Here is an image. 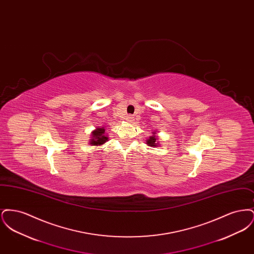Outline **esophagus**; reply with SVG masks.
<instances>
[{
	"label": "esophagus",
	"mask_w": 254,
	"mask_h": 254,
	"mask_svg": "<svg viewBox=\"0 0 254 254\" xmlns=\"http://www.w3.org/2000/svg\"><path fill=\"white\" fill-rule=\"evenodd\" d=\"M133 119H134V118H133L131 115H128V116H127V121L128 122V123H132Z\"/></svg>",
	"instance_id": "esophagus-1"
}]
</instances>
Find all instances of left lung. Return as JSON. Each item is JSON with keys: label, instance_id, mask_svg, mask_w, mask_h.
<instances>
[{"label": "left lung", "instance_id": "8db88e82", "mask_svg": "<svg viewBox=\"0 0 254 254\" xmlns=\"http://www.w3.org/2000/svg\"><path fill=\"white\" fill-rule=\"evenodd\" d=\"M153 135H151L148 139H146V141H145V144L148 145V146H151V147H154V146H159V142H158V137L155 135L156 134V131H153L152 132Z\"/></svg>", "mask_w": 254, "mask_h": 254}]
</instances>
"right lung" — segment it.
<instances>
[{"instance_id": "add662e5", "label": "right lung", "mask_w": 254, "mask_h": 254, "mask_svg": "<svg viewBox=\"0 0 254 254\" xmlns=\"http://www.w3.org/2000/svg\"><path fill=\"white\" fill-rule=\"evenodd\" d=\"M107 141H109V137L108 133H106L105 127H99L91 132V139L89 140V145H102Z\"/></svg>"}]
</instances>
